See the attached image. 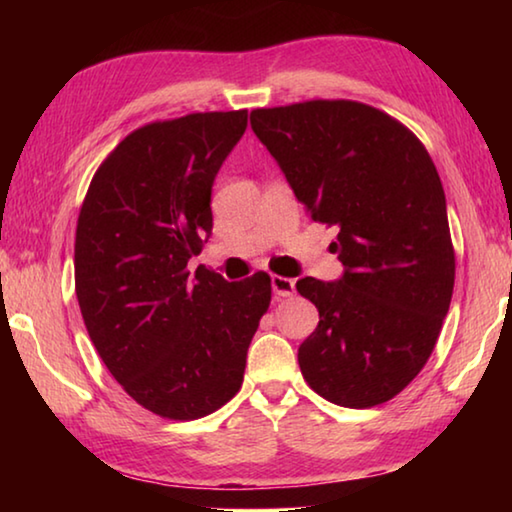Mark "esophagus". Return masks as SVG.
<instances>
[{
  "instance_id": "1",
  "label": "esophagus",
  "mask_w": 512,
  "mask_h": 512,
  "mask_svg": "<svg viewBox=\"0 0 512 512\" xmlns=\"http://www.w3.org/2000/svg\"><path fill=\"white\" fill-rule=\"evenodd\" d=\"M271 289H273L277 298H287V296H293V291H296V282H293L291 277L273 275L271 277Z\"/></svg>"
}]
</instances>
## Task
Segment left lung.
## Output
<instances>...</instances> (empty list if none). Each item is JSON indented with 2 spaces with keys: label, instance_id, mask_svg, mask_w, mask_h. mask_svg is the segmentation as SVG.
Listing matches in <instances>:
<instances>
[{
  "label": "left lung",
  "instance_id": "left-lung-1",
  "mask_svg": "<svg viewBox=\"0 0 512 512\" xmlns=\"http://www.w3.org/2000/svg\"><path fill=\"white\" fill-rule=\"evenodd\" d=\"M250 126L311 219L339 228L343 275L296 282L320 318L298 348L302 377L348 409L388 402L431 357L452 302L436 167L409 128L357 101L259 108Z\"/></svg>",
  "mask_w": 512,
  "mask_h": 512
}]
</instances>
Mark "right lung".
Wrapping results in <instances>:
<instances>
[{
  "mask_svg": "<svg viewBox=\"0 0 512 512\" xmlns=\"http://www.w3.org/2000/svg\"><path fill=\"white\" fill-rule=\"evenodd\" d=\"M248 110L194 112L126 137L94 173L74 244L88 334L124 391L169 420L221 409L241 388L271 305L264 271L241 282L187 262L212 235V185Z\"/></svg>",
  "mask_w": 512,
  "mask_h": 512,
  "instance_id": "obj_1",
  "label": "right lung"
}]
</instances>
